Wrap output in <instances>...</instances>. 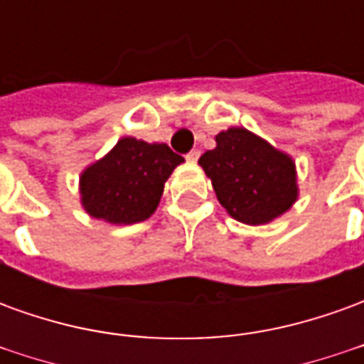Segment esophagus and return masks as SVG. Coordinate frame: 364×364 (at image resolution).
<instances>
[{
  "instance_id": "34e87169",
  "label": "esophagus",
  "mask_w": 364,
  "mask_h": 364,
  "mask_svg": "<svg viewBox=\"0 0 364 364\" xmlns=\"http://www.w3.org/2000/svg\"><path fill=\"white\" fill-rule=\"evenodd\" d=\"M198 156H200V151H198V150H191L189 154H187V159H189L191 164H195V161H197V159H198Z\"/></svg>"
}]
</instances>
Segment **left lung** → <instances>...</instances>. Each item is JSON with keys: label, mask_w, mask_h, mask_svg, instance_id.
Instances as JSON below:
<instances>
[{"label": "left lung", "mask_w": 364, "mask_h": 364, "mask_svg": "<svg viewBox=\"0 0 364 364\" xmlns=\"http://www.w3.org/2000/svg\"><path fill=\"white\" fill-rule=\"evenodd\" d=\"M214 140L216 148L205 151L198 166L232 218L261 226L292 208L298 200L292 156L244 127L222 130Z\"/></svg>", "instance_id": "8db88e82"}]
</instances>
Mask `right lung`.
<instances>
[{
  "instance_id": "1",
  "label": "right lung",
  "mask_w": 364,
  "mask_h": 364,
  "mask_svg": "<svg viewBox=\"0 0 364 364\" xmlns=\"http://www.w3.org/2000/svg\"><path fill=\"white\" fill-rule=\"evenodd\" d=\"M185 159L167 144L124 136L80 175V203L97 220L128 226L156 213L166 181Z\"/></svg>"
}]
</instances>
